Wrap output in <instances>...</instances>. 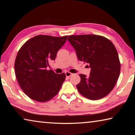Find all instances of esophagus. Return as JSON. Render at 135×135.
<instances>
[{
    "mask_svg": "<svg viewBox=\"0 0 135 135\" xmlns=\"http://www.w3.org/2000/svg\"><path fill=\"white\" fill-rule=\"evenodd\" d=\"M65 73V76H66V77H70L73 74L72 73H71L68 72V71H66Z\"/></svg>",
    "mask_w": 135,
    "mask_h": 135,
    "instance_id": "34e87169",
    "label": "esophagus"
}]
</instances>
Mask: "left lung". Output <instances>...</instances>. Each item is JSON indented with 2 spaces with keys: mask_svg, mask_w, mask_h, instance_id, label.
<instances>
[{
  "mask_svg": "<svg viewBox=\"0 0 135 135\" xmlns=\"http://www.w3.org/2000/svg\"><path fill=\"white\" fill-rule=\"evenodd\" d=\"M68 40L76 51L79 61L90 68L89 76L80 74L77 84L81 95L90 100L106 97L115 86L120 73V62L113 43L99 35L69 36Z\"/></svg>",
  "mask_w": 135,
  "mask_h": 135,
  "instance_id": "obj_1",
  "label": "left lung"
}]
</instances>
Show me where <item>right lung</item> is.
<instances>
[{
	"mask_svg": "<svg viewBox=\"0 0 135 135\" xmlns=\"http://www.w3.org/2000/svg\"><path fill=\"white\" fill-rule=\"evenodd\" d=\"M67 39V36L38 35L27 40L19 50L15 61V76L30 98L46 102L59 92L65 74H56L47 67L50 61L55 59L57 52Z\"/></svg>",
	"mask_w": 135,
	"mask_h": 135,
	"instance_id": "right-lung-1",
	"label": "right lung"
}]
</instances>
